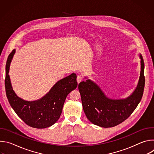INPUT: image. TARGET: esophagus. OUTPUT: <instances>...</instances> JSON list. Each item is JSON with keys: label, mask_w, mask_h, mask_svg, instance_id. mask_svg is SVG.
<instances>
[{"label": "esophagus", "mask_w": 154, "mask_h": 154, "mask_svg": "<svg viewBox=\"0 0 154 154\" xmlns=\"http://www.w3.org/2000/svg\"><path fill=\"white\" fill-rule=\"evenodd\" d=\"M83 80V76L81 75H77V81L78 82V83H79L80 82H81Z\"/></svg>", "instance_id": "1"}]
</instances>
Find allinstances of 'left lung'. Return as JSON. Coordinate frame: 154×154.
Wrapping results in <instances>:
<instances>
[{
	"mask_svg": "<svg viewBox=\"0 0 154 154\" xmlns=\"http://www.w3.org/2000/svg\"><path fill=\"white\" fill-rule=\"evenodd\" d=\"M141 72L138 85L129 97L124 99L107 97L93 81L86 80L79 84L83 111L93 124L105 128L115 127L127 119L138 106L143 97L145 77L144 63L141 55Z\"/></svg>",
	"mask_w": 154,
	"mask_h": 154,
	"instance_id": "left-lung-1",
	"label": "left lung"
}]
</instances>
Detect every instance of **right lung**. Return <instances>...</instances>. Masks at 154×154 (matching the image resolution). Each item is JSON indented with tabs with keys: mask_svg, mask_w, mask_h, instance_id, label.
<instances>
[{
	"mask_svg": "<svg viewBox=\"0 0 154 154\" xmlns=\"http://www.w3.org/2000/svg\"><path fill=\"white\" fill-rule=\"evenodd\" d=\"M14 53L15 50L10 53L6 63L5 86L8 102L17 115L28 125L37 128L49 127L58 120L66 98L77 88V75L72 73L59 80L48 94L39 100H24L15 94L8 75L10 63Z\"/></svg>",
	"mask_w": 154,
	"mask_h": 154,
	"instance_id": "right-lung-1",
	"label": "right lung"
}]
</instances>
